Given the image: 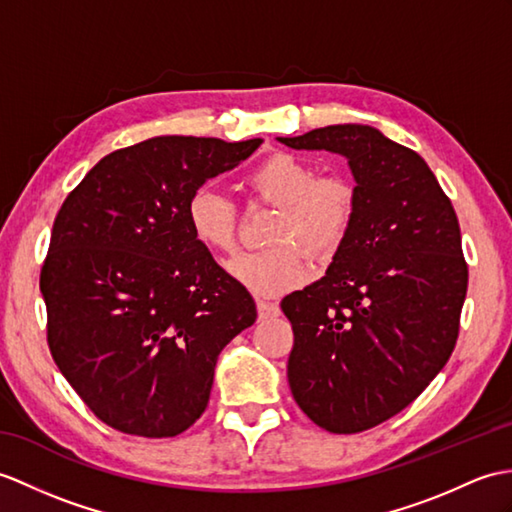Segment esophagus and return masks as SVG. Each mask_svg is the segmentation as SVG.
<instances>
[{
    "label": "esophagus",
    "mask_w": 512,
    "mask_h": 512,
    "mask_svg": "<svg viewBox=\"0 0 512 512\" xmlns=\"http://www.w3.org/2000/svg\"><path fill=\"white\" fill-rule=\"evenodd\" d=\"M257 314H259V318H275V316L281 314V310H279L277 303L257 301Z\"/></svg>",
    "instance_id": "esophagus-1"
}]
</instances>
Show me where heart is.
I'll return each instance as SVG.
<instances>
[{
	"instance_id": "1",
	"label": "heart",
	"mask_w": 512,
	"mask_h": 512,
	"mask_svg": "<svg viewBox=\"0 0 512 512\" xmlns=\"http://www.w3.org/2000/svg\"><path fill=\"white\" fill-rule=\"evenodd\" d=\"M257 198L281 213L266 233L264 251L244 253L229 264V275L257 296H279L307 279L303 246L312 257H329L347 237L358 205L349 176L316 168L292 152H275L261 161L251 178ZM194 240L211 253H231L237 237V207L211 187H198L185 205Z\"/></svg>"
}]
</instances>
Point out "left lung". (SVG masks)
I'll return each mask as SVG.
<instances>
[{"label": "left lung", "mask_w": 512, "mask_h": 512, "mask_svg": "<svg viewBox=\"0 0 512 512\" xmlns=\"http://www.w3.org/2000/svg\"><path fill=\"white\" fill-rule=\"evenodd\" d=\"M277 139L342 154L358 189L325 277L281 301L290 390L327 432L371 430L410 406L456 347L469 281L456 211L419 154L373 126Z\"/></svg>", "instance_id": "obj_1"}]
</instances>
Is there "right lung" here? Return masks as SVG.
<instances>
[{
	"mask_svg": "<svg viewBox=\"0 0 512 512\" xmlns=\"http://www.w3.org/2000/svg\"><path fill=\"white\" fill-rule=\"evenodd\" d=\"M261 139L165 135L95 163L54 220L41 268L47 344L87 408L168 438L205 412L220 351L257 318L185 220L192 192Z\"/></svg>",
	"mask_w": 512,
	"mask_h": 512,
	"instance_id": "add662e5",
	"label": "right lung"
}]
</instances>
